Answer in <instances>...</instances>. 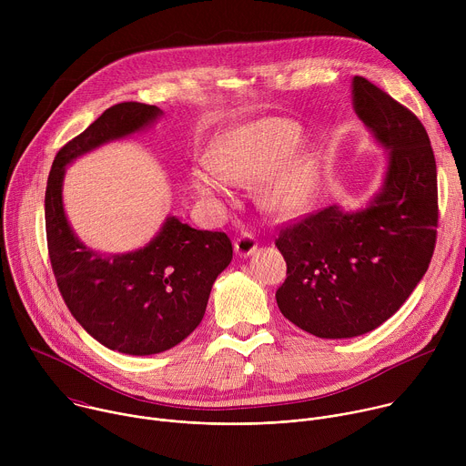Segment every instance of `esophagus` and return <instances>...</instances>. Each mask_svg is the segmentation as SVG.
Returning <instances> with one entry per match:
<instances>
[{
	"instance_id": "1",
	"label": "esophagus",
	"mask_w": 466,
	"mask_h": 466,
	"mask_svg": "<svg viewBox=\"0 0 466 466\" xmlns=\"http://www.w3.org/2000/svg\"><path fill=\"white\" fill-rule=\"evenodd\" d=\"M256 248H258V239H256L252 234H248V232H243V234L234 241V250H236V254L241 256V258L252 256V254L256 252Z\"/></svg>"
}]
</instances>
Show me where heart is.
<instances>
[{"label":"heart","mask_w":466,"mask_h":466,"mask_svg":"<svg viewBox=\"0 0 466 466\" xmlns=\"http://www.w3.org/2000/svg\"><path fill=\"white\" fill-rule=\"evenodd\" d=\"M302 140V127L284 117L247 121L214 140L207 164L189 171L191 189L205 198L230 195L236 180L263 177V201L275 212L302 208L317 180L315 160L293 155Z\"/></svg>","instance_id":"heart-1"}]
</instances>
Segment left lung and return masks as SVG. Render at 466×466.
<instances>
[{"instance_id": "1", "label": "left lung", "mask_w": 466, "mask_h": 466, "mask_svg": "<svg viewBox=\"0 0 466 466\" xmlns=\"http://www.w3.org/2000/svg\"><path fill=\"white\" fill-rule=\"evenodd\" d=\"M352 101L387 149L381 189L361 210L331 205L275 239L288 265L277 304L324 339L363 336L400 309L428 271L437 239V166L424 125L358 76Z\"/></svg>"}]
</instances>
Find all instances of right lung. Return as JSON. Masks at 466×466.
Masks as SVG:
<instances>
[{
  "label": "right lung",
  "mask_w": 466,
  "mask_h": 466,
  "mask_svg": "<svg viewBox=\"0 0 466 466\" xmlns=\"http://www.w3.org/2000/svg\"><path fill=\"white\" fill-rule=\"evenodd\" d=\"M162 110L127 101L106 108L55 157L46 187V234L58 291L88 334L110 350L149 356L173 349L203 320L216 279L228 268L225 232L195 230L169 216L160 232L127 254L88 248L62 205L66 166L103 144L149 127Z\"/></svg>",
  "instance_id": "right-lung-1"
}]
</instances>
